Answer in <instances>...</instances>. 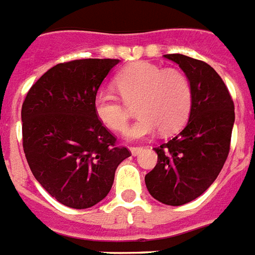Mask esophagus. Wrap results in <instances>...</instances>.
I'll return each mask as SVG.
<instances>
[{"mask_svg": "<svg viewBox=\"0 0 255 255\" xmlns=\"http://www.w3.org/2000/svg\"><path fill=\"white\" fill-rule=\"evenodd\" d=\"M130 151L133 155H139L140 152L143 151V147H130Z\"/></svg>", "mask_w": 255, "mask_h": 255, "instance_id": "esophagus-1", "label": "esophagus"}]
</instances>
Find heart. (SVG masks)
Listing matches in <instances>:
<instances>
[{"mask_svg": "<svg viewBox=\"0 0 255 255\" xmlns=\"http://www.w3.org/2000/svg\"><path fill=\"white\" fill-rule=\"evenodd\" d=\"M122 100L134 105L139 117L126 131L129 139H142L160 129L174 133L187 121L192 107V87L179 70H163L147 62L130 64L116 77ZM95 113L100 122L113 131H124L129 122V111L117 96L99 92L95 97Z\"/></svg>", "mask_w": 255, "mask_h": 255, "instance_id": "1", "label": "heart"}]
</instances>
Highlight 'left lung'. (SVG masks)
I'll return each instance as SVG.
<instances>
[{
  "instance_id": "left-lung-1",
  "label": "left lung",
  "mask_w": 255,
  "mask_h": 255,
  "mask_svg": "<svg viewBox=\"0 0 255 255\" xmlns=\"http://www.w3.org/2000/svg\"><path fill=\"white\" fill-rule=\"evenodd\" d=\"M179 64L192 87V107L180 133L154 150L156 166L144 176L148 192L167 205L187 204L211 187L231 148L234 104L227 85L209 64L180 54Z\"/></svg>"
}]
</instances>
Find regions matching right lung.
<instances>
[{"label":"right lung","instance_id":"right-lung-1","mask_svg":"<svg viewBox=\"0 0 255 255\" xmlns=\"http://www.w3.org/2000/svg\"><path fill=\"white\" fill-rule=\"evenodd\" d=\"M118 59H81L50 68L22 104L23 151L39 184L66 207L91 208L130 156L95 113L100 85Z\"/></svg>","mask_w":255,"mask_h":255}]
</instances>
